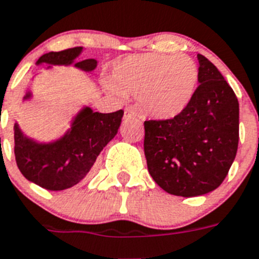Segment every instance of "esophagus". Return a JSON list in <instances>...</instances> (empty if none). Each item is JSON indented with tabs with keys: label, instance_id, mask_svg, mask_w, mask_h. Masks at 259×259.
Segmentation results:
<instances>
[{
	"label": "esophagus",
	"instance_id": "esophagus-1",
	"mask_svg": "<svg viewBox=\"0 0 259 259\" xmlns=\"http://www.w3.org/2000/svg\"><path fill=\"white\" fill-rule=\"evenodd\" d=\"M125 117L126 119H130V118H136L137 117V113L134 112L133 109H130V108H126L125 109Z\"/></svg>",
	"mask_w": 259,
	"mask_h": 259
}]
</instances>
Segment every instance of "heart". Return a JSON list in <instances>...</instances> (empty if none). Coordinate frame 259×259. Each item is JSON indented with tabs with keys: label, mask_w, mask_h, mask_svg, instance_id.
<instances>
[{
	"label": "heart",
	"mask_w": 259,
	"mask_h": 259,
	"mask_svg": "<svg viewBox=\"0 0 259 259\" xmlns=\"http://www.w3.org/2000/svg\"><path fill=\"white\" fill-rule=\"evenodd\" d=\"M199 68L188 55L138 54L113 69V91L136 95L137 105L156 119H171L190 105L196 92Z\"/></svg>",
	"instance_id": "b5f03b06"
}]
</instances>
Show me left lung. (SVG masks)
<instances>
[{
  "label": "left lung",
  "mask_w": 259,
  "mask_h": 259,
  "mask_svg": "<svg viewBox=\"0 0 259 259\" xmlns=\"http://www.w3.org/2000/svg\"><path fill=\"white\" fill-rule=\"evenodd\" d=\"M199 87L179 116L145 121L147 168L171 195L192 197L216 190L238 147L240 108L220 71L197 54Z\"/></svg>",
  "instance_id": "obj_1"
}]
</instances>
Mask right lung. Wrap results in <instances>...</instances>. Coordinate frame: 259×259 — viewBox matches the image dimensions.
Returning <instances> with one entry per match:
<instances>
[{"instance_id":"1","label":"right lung","mask_w":259,"mask_h":259,"mask_svg":"<svg viewBox=\"0 0 259 259\" xmlns=\"http://www.w3.org/2000/svg\"><path fill=\"white\" fill-rule=\"evenodd\" d=\"M82 47L49 52L38 59V64L68 66L80 55ZM95 59L76 63L75 67L91 72L96 68ZM27 93L25 100L30 99ZM123 110L113 113L93 112L84 108L73 119L71 130L60 140L51 143H38L14 125L15 162L23 177L45 190L62 191L71 188L88 175L101 150L114 138L121 125Z\"/></svg>"}]
</instances>
